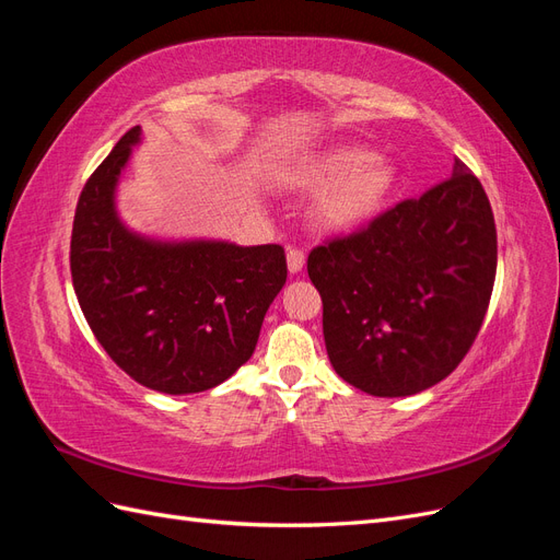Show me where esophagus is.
I'll list each match as a JSON object with an SVG mask.
<instances>
[{"label":"esophagus","instance_id":"34e87169","mask_svg":"<svg viewBox=\"0 0 560 560\" xmlns=\"http://www.w3.org/2000/svg\"><path fill=\"white\" fill-rule=\"evenodd\" d=\"M303 264H306V257H303V252L299 247H287V268H290L292 276L301 273Z\"/></svg>","mask_w":560,"mask_h":560}]
</instances>
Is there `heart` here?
Here are the masks:
<instances>
[{"label": "heart", "instance_id": "b5f03b06", "mask_svg": "<svg viewBox=\"0 0 560 560\" xmlns=\"http://www.w3.org/2000/svg\"><path fill=\"white\" fill-rule=\"evenodd\" d=\"M317 196L315 217L329 231H354L369 224L389 200L397 184V167L362 147H334L317 154L301 175Z\"/></svg>", "mask_w": 560, "mask_h": 560}]
</instances>
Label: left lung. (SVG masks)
Listing matches in <instances>:
<instances>
[{"label":"left lung","instance_id":"8db88e82","mask_svg":"<svg viewBox=\"0 0 560 560\" xmlns=\"http://www.w3.org/2000/svg\"><path fill=\"white\" fill-rule=\"evenodd\" d=\"M498 233L469 167L308 254L336 374L374 397L422 393L463 362L493 294Z\"/></svg>","mask_w":560,"mask_h":560}]
</instances>
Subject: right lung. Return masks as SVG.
<instances>
[{
    "label": "right lung",
    "mask_w": 560,
    "mask_h": 560,
    "mask_svg": "<svg viewBox=\"0 0 560 560\" xmlns=\"http://www.w3.org/2000/svg\"><path fill=\"white\" fill-rule=\"evenodd\" d=\"M140 135V126L130 128L79 196L74 292L97 343L132 381L165 395L202 393L252 358L287 280L284 249L128 231L114 194Z\"/></svg>",
    "instance_id": "right-lung-1"
}]
</instances>
